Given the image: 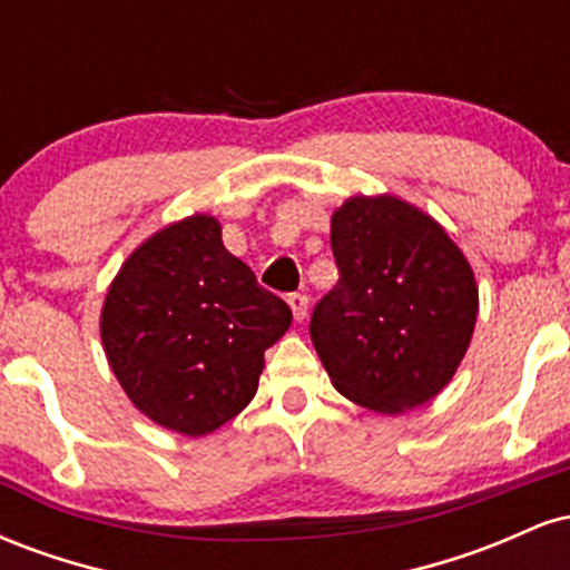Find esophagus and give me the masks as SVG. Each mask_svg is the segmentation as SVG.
Wrapping results in <instances>:
<instances>
[{
	"label": "esophagus",
	"instance_id": "34e87169",
	"mask_svg": "<svg viewBox=\"0 0 570 570\" xmlns=\"http://www.w3.org/2000/svg\"><path fill=\"white\" fill-rule=\"evenodd\" d=\"M286 303H289V307H292L294 322H305V316H307V297H305V294L294 292V294H289V297H286Z\"/></svg>",
	"mask_w": 570,
	"mask_h": 570
}]
</instances>
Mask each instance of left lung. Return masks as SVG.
<instances>
[{
    "label": "left lung",
    "instance_id": "left-lung-1",
    "mask_svg": "<svg viewBox=\"0 0 570 570\" xmlns=\"http://www.w3.org/2000/svg\"><path fill=\"white\" fill-rule=\"evenodd\" d=\"M340 281L311 318L326 375L381 415L421 407L453 381L480 292L444 227L396 195H353L332 214Z\"/></svg>",
    "mask_w": 570,
    "mask_h": 570
}]
</instances>
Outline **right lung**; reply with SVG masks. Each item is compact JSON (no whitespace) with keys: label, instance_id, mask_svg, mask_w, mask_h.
<instances>
[{"label":"right lung","instance_id":"add662e5","mask_svg":"<svg viewBox=\"0 0 570 570\" xmlns=\"http://www.w3.org/2000/svg\"><path fill=\"white\" fill-rule=\"evenodd\" d=\"M292 311L222 244L212 214L160 227L128 254L101 307V345L134 407L206 436L257 394Z\"/></svg>","mask_w":570,"mask_h":570}]
</instances>
